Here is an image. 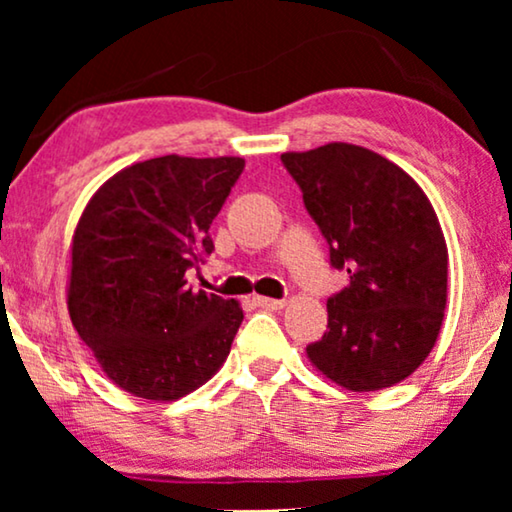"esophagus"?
Returning <instances> with one entry per match:
<instances>
[{"mask_svg":"<svg viewBox=\"0 0 512 512\" xmlns=\"http://www.w3.org/2000/svg\"><path fill=\"white\" fill-rule=\"evenodd\" d=\"M254 305L263 307V310H282V307H284V300H277V298H265V296H256V298H254Z\"/></svg>","mask_w":512,"mask_h":512,"instance_id":"34e87169","label":"esophagus"}]
</instances>
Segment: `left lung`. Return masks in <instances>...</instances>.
Wrapping results in <instances>:
<instances>
[{
  "label": "left lung",
  "mask_w": 512,
  "mask_h": 512,
  "mask_svg": "<svg viewBox=\"0 0 512 512\" xmlns=\"http://www.w3.org/2000/svg\"><path fill=\"white\" fill-rule=\"evenodd\" d=\"M282 163L349 284L328 298V331L307 347L347 391L403 382L436 345L447 305V244L422 186L380 153L347 142L286 151Z\"/></svg>",
  "instance_id": "left-lung-1"
}]
</instances>
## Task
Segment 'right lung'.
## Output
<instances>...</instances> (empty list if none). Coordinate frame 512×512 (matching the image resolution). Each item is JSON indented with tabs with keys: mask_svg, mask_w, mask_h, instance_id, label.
Wrapping results in <instances>:
<instances>
[{
	"mask_svg": "<svg viewBox=\"0 0 512 512\" xmlns=\"http://www.w3.org/2000/svg\"><path fill=\"white\" fill-rule=\"evenodd\" d=\"M244 170L237 156H160L93 193L72 237L67 310L116 387L170 403L219 373L244 312L193 291L186 270L212 254L209 226Z\"/></svg>",
	"mask_w": 512,
	"mask_h": 512,
	"instance_id": "right-lung-1",
	"label": "right lung"
}]
</instances>
